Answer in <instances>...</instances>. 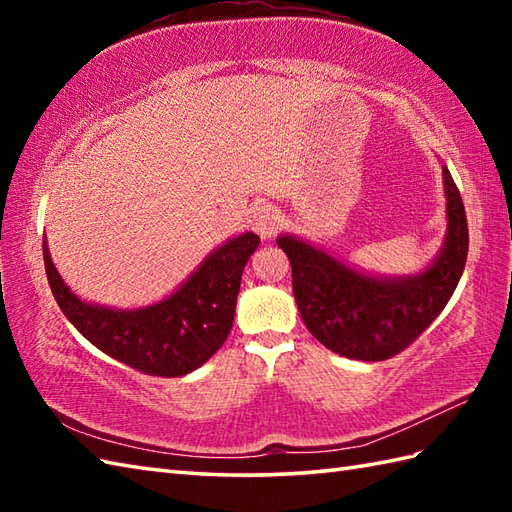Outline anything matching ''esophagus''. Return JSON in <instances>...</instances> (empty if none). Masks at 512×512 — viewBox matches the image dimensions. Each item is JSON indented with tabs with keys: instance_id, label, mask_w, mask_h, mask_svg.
I'll return each mask as SVG.
<instances>
[{
	"instance_id": "34e87169",
	"label": "esophagus",
	"mask_w": 512,
	"mask_h": 512,
	"mask_svg": "<svg viewBox=\"0 0 512 512\" xmlns=\"http://www.w3.org/2000/svg\"><path fill=\"white\" fill-rule=\"evenodd\" d=\"M281 222V215L279 211L275 209V206L270 204H264L259 206V209L253 211V217H250V224H253V231L259 235V237H273V233L277 231V226Z\"/></svg>"
}]
</instances>
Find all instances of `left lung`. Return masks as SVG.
Returning <instances> with one entry per match:
<instances>
[{
  "mask_svg": "<svg viewBox=\"0 0 512 512\" xmlns=\"http://www.w3.org/2000/svg\"><path fill=\"white\" fill-rule=\"evenodd\" d=\"M447 231L431 264L411 275H376L310 239L281 233L277 246L292 266V292L310 334L354 361H385L405 350L447 306L469 253L466 213L442 165Z\"/></svg>",
  "mask_w": 512,
  "mask_h": 512,
  "instance_id": "obj_1",
  "label": "left lung"
}]
</instances>
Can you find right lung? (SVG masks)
Returning <instances> with one entry per match:
<instances>
[{
	"instance_id": "1",
	"label": "right lung",
	"mask_w": 512,
	"mask_h": 512,
	"mask_svg": "<svg viewBox=\"0 0 512 512\" xmlns=\"http://www.w3.org/2000/svg\"><path fill=\"white\" fill-rule=\"evenodd\" d=\"M257 246L259 237L250 231L226 239L167 297L125 310L72 292L52 262L46 235L43 262L61 312L85 339L138 372L173 378L204 365L226 341L244 266Z\"/></svg>"
}]
</instances>
